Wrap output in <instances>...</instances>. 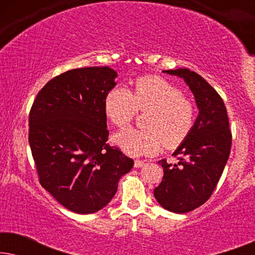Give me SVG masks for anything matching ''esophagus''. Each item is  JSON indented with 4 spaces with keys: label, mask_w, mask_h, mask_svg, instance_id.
Masks as SVG:
<instances>
[{
    "label": "esophagus",
    "mask_w": 255,
    "mask_h": 255,
    "mask_svg": "<svg viewBox=\"0 0 255 255\" xmlns=\"http://www.w3.org/2000/svg\"><path fill=\"white\" fill-rule=\"evenodd\" d=\"M144 165H145V162L142 161V160H135V161H134L135 168H140V167H142Z\"/></svg>",
    "instance_id": "34e87169"
}]
</instances>
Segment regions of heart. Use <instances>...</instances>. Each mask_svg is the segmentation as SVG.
I'll list each match as a JSON object with an SVG mask.
<instances>
[{
	"label": "heart",
	"mask_w": 255,
	"mask_h": 255,
	"mask_svg": "<svg viewBox=\"0 0 255 255\" xmlns=\"http://www.w3.org/2000/svg\"><path fill=\"white\" fill-rule=\"evenodd\" d=\"M137 110H149L147 128H128L115 142L130 155H145L163 145L176 148L188 138L196 120V107L179 87L156 75L135 80L132 90L115 87L107 94L104 111L115 127L123 128L133 121Z\"/></svg>",
	"instance_id": "obj_1"
}]
</instances>
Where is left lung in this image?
<instances>
[{
	"label": "left lung",
	"instance_id": "8db88e82",
	"mask_svg": "<svg viewBox=\"0 0 255 255\" xmlns=\"http://www.w3.org/2000/svg\"><path fill=\"white\" fill-rule=\"evenodd\" d=\"M165 73L186 81L200 110L190 134L173 153L179 161H159L163 177L154 189L162 208L186 214L204 204L214 193L228 162L232 134L223 99L200 74L187 68Z\"/></svg>",
	"mask_w": 255,
	"mask_h": 255
}]
</instances>
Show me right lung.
I'll return each mask as SVG.
<instances>
[{"label":"right lung","instance_id":"right-lung-1","mask_svg":"<svg viewBox=\"0 0 255 255\" xmlns=\"http://www.w3.org/2000/svg\"><path fill=\"white\" fill-rule=\"evenodd\" d=\"M109 67L71 69L39 90L29 114V142L41 187L66 209L101 210L133 160L107 144L104 100L116 86Z\"/></svg>","mask_w":255,"mask_h":255}]
</instances>
